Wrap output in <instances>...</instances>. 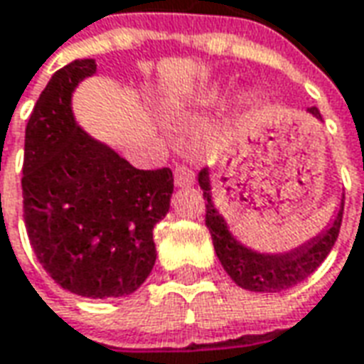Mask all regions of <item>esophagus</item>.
<instances>
[{"label": "esophagus", "mask_w": 364, "mask_h": 364, "mask_svg": "<svg viewBox=\"0 0 364 364\" xmlns=\"http://www.w3.org/2000/svg\"><path fill=\"white\" fill-rule=\"evenodd\" d=\"M174 182L180 188H184V186H192L193 184V172L190 166H186V164H178L176 166V171H174Z\"/></svg>", "instance_id": "34e87169"}]
</instances>
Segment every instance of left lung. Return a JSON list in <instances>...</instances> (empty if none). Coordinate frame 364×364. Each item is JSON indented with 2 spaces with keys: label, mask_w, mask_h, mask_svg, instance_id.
<instances>
[{
  "label": "left lung",
  "mask_w": 364,
  "mask_h": 364,
  "mask_svg": "<svg viewBox=\"0 0 364 364\" xmlns=\"http://www.w3.org/2000/svg\"><path fill=\"white\" fill-rule=\"evenodd\" d=\"M309 112L316 116L318 120H322V114L316 106L309 108ZM198 182L203 190L205 225L213 238L215 254L221 262V266L225 267V272L229 273L230 279L235 281L238 287L256 291V293H279V291L294 287L316 272L338 240L346 196L341 198L339 211L333 223L318 237L310 238L306 244L285 254H259V252L246 248L229 232L227 223L213 205L208 168L200 171Z\"/></svg>",
  "instance_id": "8db88e82"
}]
</instances>
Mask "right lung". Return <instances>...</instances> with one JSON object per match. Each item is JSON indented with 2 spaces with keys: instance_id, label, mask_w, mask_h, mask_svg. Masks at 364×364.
I'll use <instances>...</instances> for the list:
<instances>
[{
  "instance_id": "add662e5",
  "label": "right lung",
  "mask_w": 364,
  "mask_h": 364,
  "mask_svg": "<svg viewBox=\"0 0 364 364\" xmlns=\"http://www.w3.org/2000/svg\"><path fill=\"white\" fill-rule=\"evenodd\" d=\"M95 60L58 70L25 132L23 213L50 277L87 299L137 291L155 266L153 229L171 208V168L139 171L75 124L71 92Z\"/></svg>"
}]
</instances>
